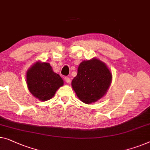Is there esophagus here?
<instances>
[{
  "label": "esophagus",
  "mask_w": 150,
  "mask_h": 150,
  "mask_svg": "<svg viewBox=\"0 0 150 150\" xmlns=\"http://www.w3.org/2000/svg\"><path fill=\"white\" fill-rule=\"evenodd\" d=\"M64 80H65V81H66L67 83H68V84H70L71 82V80L69 77H65Z\"/></svg>",
  "instance_id": "1"
}]
</instances>
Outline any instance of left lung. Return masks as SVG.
Returning <instances> with one entry per match:
<instances>
[{"mask_svg": "<svg viewBox=\"0 0 150 150\" xmlns=\"http://www.w3.org/2000/svg\"><path fill=\"white\" fill-rule=\"evenodd\" d=\"M112 79V73L105 63L93 58L80 63L71 86L79 99L89 104L104 96L111 84Z\"/></svg>", "mask_w": 150, "mask_h": 150, "instance_id": "left-lung-1", "label": "left lung"}]
</instances>
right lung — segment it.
<instances>
[{"mask_svg": "<svg viewBox=\"0 0 150 150\" xmlns=\"http://www.w3.org/2000/svg\"><path fill=\"white\" fill-rule=\"evenodd\" d=\"M28 88L32 95L45 101L51 99L64 84L60 76L55 73L49 63L36 62L26 73Z\"/></svg>", "mask_w": 150, "mask_h": 150, "instance_id": "right-lung-1", "label": "right lung"}]
</instances>
